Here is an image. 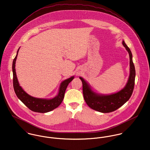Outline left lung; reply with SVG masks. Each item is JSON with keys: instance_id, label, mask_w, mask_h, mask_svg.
<instances>
[{"instance_id": "left-lung-1", "label": "left lung", "mask_w": 150, "mask_h": 150, "mask_svg": "<svg viewBox=\"0 0 150 150\" xmlns=\"http://www.w3.org/2000/svg\"><path fill=\"white\" fill-rule=\"evenodd\" d=\"M122 44L125 47L129 57V75L125 87L118 92L110 94H102L95 92L91 86L82 77L79 79L83 84V93L84 100L92 110L102 113L114 111L126 103L130 98L134 87L135 69L132 61V55L130 49L124 40Z\"/></svg>"}]
</instances>
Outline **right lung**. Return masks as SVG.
Instances as JSON below:
<instances>
[{
    "mask_svg": "<svg viewBox=\"0 0 150 150\" xmlns=\"http://www.w3.org/2000/svg\"><path fill=\"white\" fill-rule=\"evenodd\" d=\"M19 49L20 48L18 49L16 55L14 58L12 63L13 86L17 97L30 110L34 112L46 113L54 110L62 102L64 97V93L66 88L69 83L74 79V76H71L60 83L58 93L55 97L51 99H43L33 97L24 91L22 87L20 86L17 78L15 70V63Z\"/></svg>",
    "mask_w": 150,
    "mask_h": 150,
    "instance_id": "right-lung-1",
    "label": "right lung"
}]
</instances>
